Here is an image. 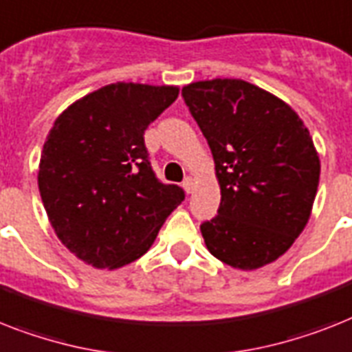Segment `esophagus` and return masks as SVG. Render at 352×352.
Listing matches in <instances>:
<instances>
[{
    "mask_svg": "<svg viewBox=\"0 0 352 352\" xmlns=\"http://www.w3.org/2000/svg\"><path fill=\"white\" fill-rule=\"evenodd\" d=\"M182 188L186 190V193H193V190H195V179H191V177H188L184 182H182Z\"/></svg>",
    "mask_w": 352,
    "mask_h": 352,
    "instance_id": "esophagus-1",
    "label": "esophagus"
}]
</instances>
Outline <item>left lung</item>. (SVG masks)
Returning a JSON list of instances; mask_svg holds the SVG:
<instances>
[{
	"label": "left lung",
	"mask_w": 352,
	"mask_h": 352,
	"mask_svg": "<svg viewBox=\"0 0 352 352\" xmlns=\"http://www.w3.org/2000/svg\"><path fill=\"white\" fill-rule=\"evenodd\" d=\"M182 97L221 186L219 215L201 226L206 248L235 270L275 262L313 211L320 157L309 130L287 102L242 79L190 82Z\"/></svg>",
	"instance_id": "obj_1"
}]
</instances>
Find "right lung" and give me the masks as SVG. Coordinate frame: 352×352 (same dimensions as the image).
<instances>
[{
  "label": "right lung",
  "mask_w": 352,
  "mask_h": 352,
  "mask_svg": "<svg viewBox=\"0 0 352 352\" xmlns=\"http://www.w3.org/2000/svg\"><path fill=\"white\" fill-rule=\"evenodd\" d=\"M179 97L173 85L111 82L77 99L50 128L37 186L70 253L96 270L141 258L184 190L155 179L144 130Z\"/></svg>",
  "instance_id": "1"
}]
</instances>
